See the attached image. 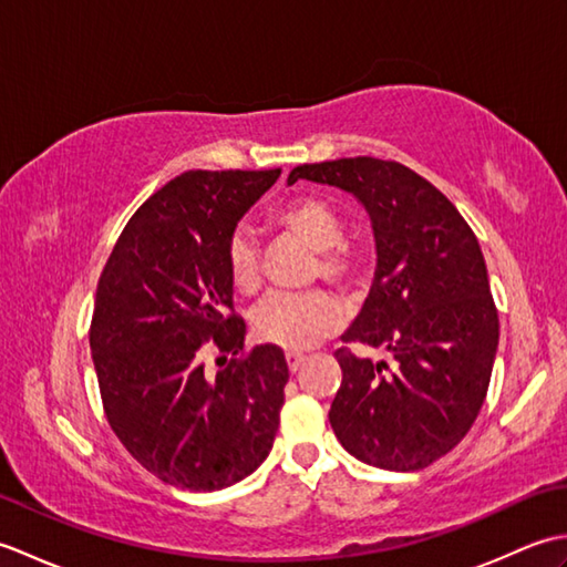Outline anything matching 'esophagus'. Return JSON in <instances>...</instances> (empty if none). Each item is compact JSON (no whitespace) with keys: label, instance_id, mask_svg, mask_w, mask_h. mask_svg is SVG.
<instances>
[{"label":"esophagus","instance_id":"1","mask_svg":"<svg viewBox=\"0 0 567 567\" xmlns=\"http://www.w3.org/2000/svg\"><path fill=\"white\" fill-rule=\"evenodd\" d=\"M305 365V355H299V353H287V368H290L292 372H297L299 368Z\"/></svg>","mask_w":567,"mask_h":567}]
</instances>
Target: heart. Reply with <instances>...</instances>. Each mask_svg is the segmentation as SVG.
<instances>
[{
  "instance_id": "b5f03b06",
  "label": "heart",
  "mask_w": 567,
  "mask_h": 567,
  "mask_svg": "<svg viewBox=\"0 0 567 567\" xmlns=\"http://www.w3.org/2000/svg\"><path fill=\"white\" fill-rule=\"evenodd\" d=\"M275 221L319 252L317 272L333 285L353 287L363 260L343 246V224L327 202L302 197L277 209ZM226 270L238 292L258 287V246L248 228H236L226 240ZM346 321L343 305L323 290L272 292L252 309V336L282 351L299 353L336 333Z\"/></svg>"
}]
</instances>
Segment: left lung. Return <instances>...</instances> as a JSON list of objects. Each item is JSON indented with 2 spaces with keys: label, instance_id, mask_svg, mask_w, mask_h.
<instances>
[{
  "label": "left lung",
  "instance_id": "1",
  "mask_svg": "<svg viewBox=\"0 0 567 567\" xmlns=\"http://www.w3.org/2000/svg\"><path fill=\"white\" fill-rule=\"evenodd\" d=\"M297 179L353 195L375 236V280L341 341L390 358L336 351V439L368 465L426 467L463 441L489 388L499 319L483 250L449 197L402 163L341 158L299 165L287 185Z\"/></svg>",
  "mask_w": 567,
  "mask_h": 567
}]
</instances>
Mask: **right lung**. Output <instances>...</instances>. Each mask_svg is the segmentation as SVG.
Instances as JSON below:
<instances>
[{
  "label": "right lung",
  "mask_w": 567,
  "mask_h": 567,
  "mask_svg": "<svg viewBox=\"0 0 567 567\" xmlns=\"http://www.w3.org/2000/svg\"><path fill=\"white\" fill-rule=\"evenodd\" d=\"M275 171H189L171 179L118 236L97 285L90 348L102 404L124 449L163 483L214 492L268 457L285 384L280 348L246 358L226 240L280 177ZM215 339L223 368H203Z\"/></svg>",
  "instance_id": "add662e5"
}]
</instances>
